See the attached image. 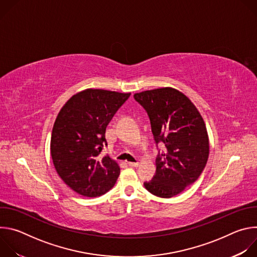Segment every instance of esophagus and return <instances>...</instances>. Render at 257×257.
<instances>
[{
	"label": "esophagus",
	"instance_id": "obj_1",
	"mask_svg": "<svg viewBox=\"0 0 257 257\" xmlns=\"http://www.w3.org/2000/svg\"><path fill=\"white\" fill-rule=\"evenodd\" d=\"M128 165H129L130 167H132V168H137V167L139 166V163H138V162H135V163H133V162H128Z\"/></svg>",
	"mask_w": 257,
	"mask_h": 257
}]
</instances>
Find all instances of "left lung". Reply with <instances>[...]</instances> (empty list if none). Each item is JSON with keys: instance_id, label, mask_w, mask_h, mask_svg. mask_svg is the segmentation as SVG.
Masks as SVG:
<instances>
[{"instance_id": "left-lung-1", "label": "left lung", "mask_w": 257, "mask_h": 257, "mask_svg": "<svg viewBox=\"0 0 257 257\" xmlns=\"http://www.w3.org/2000/svg\"><path fill=\"white\" fill-rule=\"evenodd\" d=\"M149 115L157 145L165 152L156 159V175L144 187L152 194L170 198L193 184L209 154L204 121L191 100L179 90L163 87L134 94Z\"/></svg>"}]
</instances>
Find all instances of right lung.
<instances>
[{
  "label": "right lung",
  "instance_id": "obj_1",
  "mask_svg": "<svg viewBox=\"0 0 257 257\" xmlns=\"http://www.w3.org/2000/svg\"><path fill=\"white\" fill-rule=\"evenodd\" d=\"M129 96L88 88L73 95L57 116L51 138L53 163L66 185L82 196L104 194L120 175L118 164L100 153L107 124Z\"/></svg>",
  "mask_w": 257,
  "mask_h": 257
}]
</instances>
